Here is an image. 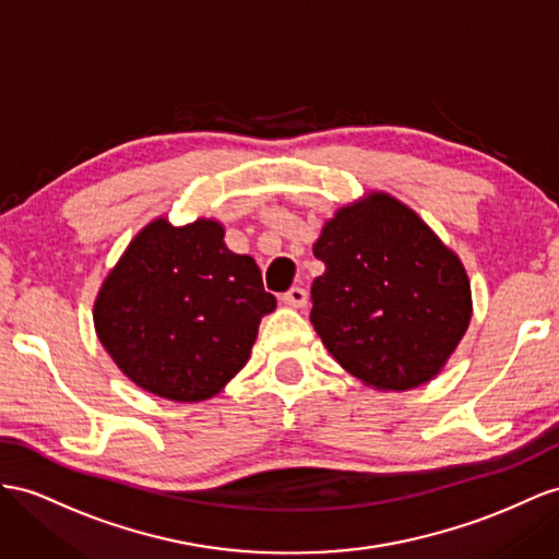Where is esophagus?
I'll list each match as a JSON object with an SVG mask.
<instances>
[{"mask_svg":"<svg viewBox=\"0 0 559 559\" xmlns=\"http://www.w3.org/2000/svg\"><path fill=\"white\" fill-rule=\"evenodd\" d=\"M307 299H309L307 290L305 288H297V285H295V288H290L288 293L281 295V302L288 305V307H295V309L307 307Z\"/></svg>","mask_w":559,"mask_h":559,"instance_id":"esophagus-1","label":"esophagus"}]
</instances>
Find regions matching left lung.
Here are the masks:
<instances>
[{
    "label": "left lung",
    "mask_w": 559,
    "mask_h": 559,
    "mask_svg": "<svg viewBox=\"0 0 559 559\" xmlns=\"http://www.w3.org/2000/svg\"><path fill=\"white\" fill-rule=\"evenodd\" d=\"M313 257L311 323L333 359L382 392L432 380L463 340L472 295L463 262L416 212L368 193L328 219Z\"/></svg>",
    "instance_id": "1"
}]
</instances>
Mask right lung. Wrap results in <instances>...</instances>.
<instances>
[{"mask_svg":"<svg viewBox=\"0 0 559 559\" xmlns=\"http://www.w3.org/2000/svg\"><path fill=\"white\" fill-rule=\"evenodd\" d=\"M276 309L250 254L226 248L224 226L195 219L143 226L94 302L102 345L141 390L205 402L248 364L262 317Z\"/></svg>","mask_w":559,"mask_h":559,"instance_id":"right-lung-1","label":"right lung"}]
</instances>
